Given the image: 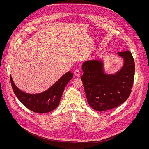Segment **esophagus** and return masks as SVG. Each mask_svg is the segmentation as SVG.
<instances>
[{
  "label": "esophagus",
  "mask_w": 149,
  "mask_h": 149,
  "mask_svg": "<svg viewBox=\"0 0 149 149\" xmlns=\"http://www.w3.org/2000/svg\"><path fill=\"white\" fill-rule=\"evenodd\" d=\"M74 75L78 77H80V73H79V71L78 70H76L74 71Z\"/></svg>",
  "instance_id": "34e87169"
}]
</instances>
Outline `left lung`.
<instances>
[{
  "instance_id": "obj_1",
  "label": "left lung",
  "mask_w": 149,
  "mask_h": 149,
  "mask_svg": "<svg viewBox=\"0 0 149 149\" xmlns=\"http://www.w3.org/2000/svg\"><path fill=\"white\" fill-rule=\"evenodd\" d=\"M123 59V65L118 71L105 72L102 58L85 61L82 65V81L88 103L97 111L114 109L129 98L133 84L135 65L130 51L118 52Z\"/></svg>"
}]
</instances>
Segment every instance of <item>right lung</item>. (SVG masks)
Listing matches in <instances>:
<instances>
[{"label": "right lung", "mask_w": 149, "mask_h": 149, "mask_svg": "<svg viewBox=\"0 0 149 149\" xmlns=\"http://www.w3.org/2000/svg\"><path fill=\"white\" fill-rule=\"evenodd\" d=\"M72 77L73 74L68 71L63 74L49 88L38 94L26 93L18 88L11 75L10 82L15 94L26 107L37 113H47L58 107L63 90Z\"/></svg>", "instance_id": "add662e5"}]
</instances>
